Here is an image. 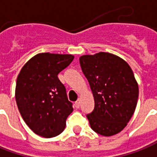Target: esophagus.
Here are the masks:
<instances>
[{"label": "esophagus", "instance_id": "esophagus-1", "mask_svg": "<svg viewBox=\"0 0 157 157\" xmlns=\"http://www.w3.org/2000/svg\"><path fill=\"white\" fill-rule=\"evenodd\" d=\"M75 108H76V109H79V108H80V105H81V101H80V99H78V100L75 101Z\"/></svg>", "mask_w": 157, "mask_h": 157}]
</instances>
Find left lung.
I'll list each match as a JSON object with an SVG mask.
<instances>
[{
    "label": "left lung",
    "instance_id": "obj_1",
    "mask_svg": "<svg viewBox=\"0 0 157 157\" xmlns=\"http://www.w3.org/2000/svg\"><path fill=\"white\" fill-rule=\"evenodd\" d=\"M89 81L95 109L87 115L91 128L103 136L121 132L137 104L139 89L127 62L110 53L100 52L79 58Z\"/></svg>",
    "mask_w": 157,
    "mask_h": 157
}]
</instances>
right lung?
<instances>
[{"label": "right lung", "mask_w": 157, "mask_h": 157, "mask_svg": "<svg viewBox=\"0 0 157 157\" xmlns=\"http://www.w3.org/2000/svg\"><path fill=\"white\" fill-rule=\"evenodd\" d=\"M73 60V55L40 53L26 62L18 75L16 104L26 124L40 136L60 135L73 111L57 76Z\"/></svg>", "instance_id": "right-lung-1"}]
</instances>
